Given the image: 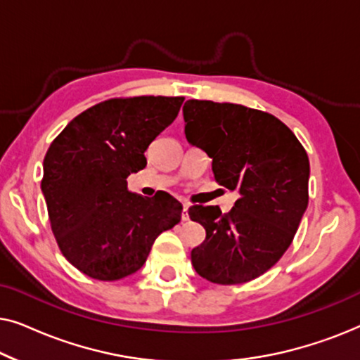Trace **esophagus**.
Wrapping results in <instances>:
<instances>
[{
    "label": "esophagus",
    "instance_id": "obj_1",
    "mask_svg": "<svg viewBox=\"0 0 360 360\" xmlns=\"http://www.w3.org/2000/svg\"><path fill=\"white\" fill-rule=\"evenodd\" d=\"M181 221H188V206L184 205V208H181Z\"/></svg>",
    "mask_w": 360,
    "mask_h": 360
}]
</instances>
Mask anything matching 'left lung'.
<instances>
[{
  "instance_id": "left-lung-1",
  "label": "left lung",
  "mask_w": 360,
  "mask_h": 360,
  "mask_svg": "<svg viewBox=\"0 0 360 360\" xmlns=\"http://www.w3.org/2000/svg\"><path fill=\"white\" fill-rule=\"evenodd\" d=\"M184 117L186 139L213 159L216 184L239 193L224 214L190 206L206 231L191 264L208 282H250L278 262L297 233L308 206L307 150L278 117L243 105L188 100Z\"/></svg>"
}]
</instances>
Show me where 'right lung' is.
<instances>
[{"label":"right lung","instance_id":"1","mask_svg":"<svg viewBox=\"0 0 360 360\" xmlns=\"http://www.w3.org/2000/svg\"><path fill=\"white\" fill-rule=\"evenodd\" d=\"M184 100L111 98L73 117L49 147L41 181L49 221L63 257L86 277L136 274L159 234L180 223V201L132 193L127 176L147 165L144 152Z\"/></svg>","mask_w":360,"mask_h":360}]
</instances>
